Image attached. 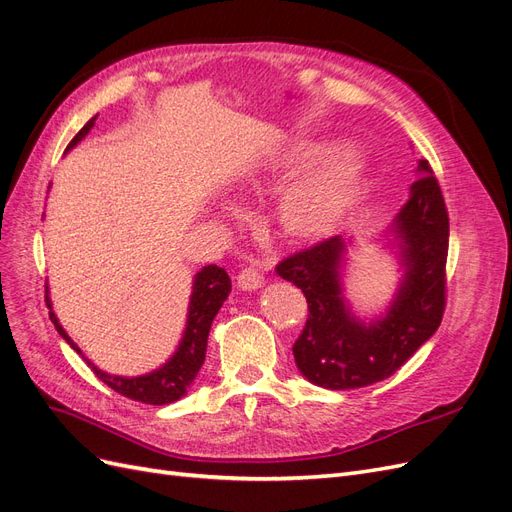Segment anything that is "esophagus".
Listing matches in <instances>:
<instances>
[{"instance_id": "obj_1", "label": "esophagus", "mask_w": 512, "mask_h": 512, "mask_svg": "<svg viewBox=\"0 0 512 512\" xmlns=\"http://www.w3.org/2000/svg\"><path fill=\"white\" fill-rule=\"evenodd\" d=\"M262 284H265V277L256 269V267H245L237 275V286L241 290H258Z\"/></svg>"}]
</instances>
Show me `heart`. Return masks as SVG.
Here are the masks:
<instances>
[{"instance_id": "heart-1", "label": "heart", "mask_w": 512, "mask_h": 512, "mask_svg": "<svg viewBox=\"0 0 512 512\" xmlns=\"http://www.w3.org/2000/svg\"><path fill=\"white\" fill-rule=\"evenodd\" d=\"M280 198V224L286 237L297 243L331 239L367 203L374 177L361 151L344 149L324 141L294 143L277 151L269 162L273 181H290Z\"/></svg>"}]
</instances>
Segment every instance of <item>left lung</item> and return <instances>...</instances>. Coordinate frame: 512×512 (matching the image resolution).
Listing matches in <instances>:
<instances>
[{
    "mask_svg": "<svg viewBox=\"0 0 512 512\" xmlns=\"http://www.w3.org/2000/svg\"><path fill=\"white\" fill-rule=\"evenodd\" d=\"M408 203L386 230L404 277L391 305L369 322L344 297L350 239L320 241L277 265V275L303 290L307 322L292 346L301 374L322 389H361L393 376L438 331L446 305L448 213L438 179L418 160Z\"/></svg>",
    "mask_w": 512,
    "mask_h": 512,
    "instance_id": "1",
    "label": "left lung"
}]
</instances>
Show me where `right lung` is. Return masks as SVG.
<instances>
[{"label": "right lung", "mask_w": 512, "mask_h": 512, "mask_svg": "<svg viewBox=\"0 0 512 512\" xmlns=\"http://www.w3.org/2000/svg\"><path fill=\"white\" fill-rule=\"evenodd\" d=\"M96 119H98V115L91 117L85 123L81 132L72 138L66 151L74 149L83 141V138L89 134V130L94 128ZM230 288H232V284H230L228 273L224 269H220L218 265H207L200 269L194 275L190 305H188V322H185V331H183V337L179 342V348L160 369H153L151 374L134 376V378L106 374V371L98 369L87 359V356L81 352V348L72 342L68 333L64 331V327L59 324L53 307H51L49 286H46V307H49V318L55 324L57 333L66 339L72 350H76V354L83 356L87 365L94 369V374L106 386H111L115 393L128 397V399L143 401V404H151V406H166V404H173V401L181 399L185 393H188L190 384L194 382L200 367H203L211 322H213L215 314L220 312V307L224 305Z\"/></svg>", "instance_id": "obj_1"}]
</instances>
